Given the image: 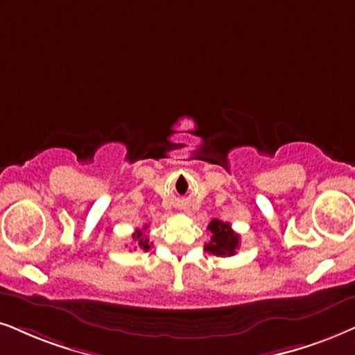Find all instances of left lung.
Listing matches in <instances>:
<instances>
[{"label": "left lung", "mask_w": 355, "mask_h": 355, "mask_svg": "<svg viewBox=\"0 0 355 355\" xmlns=\"http://www.w3.org/2000/svg\"><path fill=\"white\" fill-rule=\"evenodd\" d=\"M208 231L211 232V239L205 244L206 252L218 255V257H231L239 249V234L231 230V224L213 219L208 224Z\"/></svg>", "instance_id": "left-lung-1"}]
</instances>
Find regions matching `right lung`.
<instances>
[{
    "mask_svg": "<svg viewBox=\"0 0 355 355\" xmlns=\"http://www.w3.org/2000/svg\"><path fill=\"white\" fill-rule=\"evenodd\" d=\"M147 227H149V226L146 224L144 230H147ZM132 239H134V244H136V248H141L142 250H149L150 249L149 237H147L141 230H136V232L132 234Z\"/></svg>",
    "mask_w": 355,
    "mask_h": 355,
    "instance_id": "add662e5",
    "label": "right lung"
}]
</instances>
